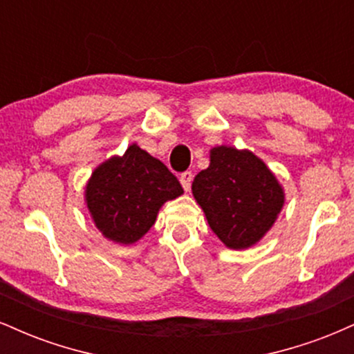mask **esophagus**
Returning a JSON list of instances; mask_svg holds the SVG:
<instances>
[{"instance_id": "1", "label": "esophagus", "mask_w": 354, "mask_h": 354, "mask_svg": "<svg viewBox=\"0 0 354 354\" xmlns=\"http://www.w3.org/2000/svg\"><path fill=\"white\" fill-rule=\"evenodd\" d=\"M180 181H181L183 189H185V191H189V188H191V181H193V173H191V171H185V173H181Z\"/></svg>"}]
</instances>
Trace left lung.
<instances>
[{"instance_id":"8db88e82","label":"left lung","mask_w":354,"mask_h":354,"mask_svg":"<svg viewBox=\"0 0 354 354\" xmlns=\"http://www.w3.org/2000/svg\"><path fill=\"white\" fill-rule=\"evenodd\" d=\"M193 196L209 228L231 250L256 245L274 225L284 191L270 168L248 149L216 146L194 176Z\"/></svg>"}]
</instances>
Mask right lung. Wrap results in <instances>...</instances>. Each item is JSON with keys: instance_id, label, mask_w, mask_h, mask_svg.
Returning <instances> with one entry per match:
<instances>
[{"instance_id": "1", "label": "right lung", "mask_w": 354, "mask_h": 354, "mask_svg": "<svg viewBox=\"0 0 354 354\" xmlns=\"http://www.w3.org/2000/svg\"><path fill=\"white\" fill-rule=\"evenodd\" d=\"M178 178L138 145L101 163L89 178L84 200L104 238L131 245L148 233L166 201L181 196Z\"/></svg>"}]
</instances>
